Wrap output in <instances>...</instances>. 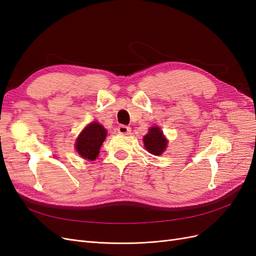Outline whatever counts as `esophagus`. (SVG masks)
<instances>
[{
    "label": "esophagus",
    "mask_w": 256,
    "mask_h": 256,
    "mask_svg": "<svg viewBox=\"0 0 256 256\" xmlns=\"http://www.w3.org/2000/svg\"><path fill=\"white\" fill-rule=\"evenodd\" d=\"M118 131L120 134H129L131 131V128L128 126H125V125H120L118 127Z\"/></svg>",
    "instance_id": "34e87169"
}]
</instances>
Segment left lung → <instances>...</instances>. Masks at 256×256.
Masks as SVG:
<instances>
[{"mask_svg": "<svg viewBox=\"0 0 256 256\" xmlns=\"http://www.w3.org/2000/svg\"><path fill=\"white\" fill-rule=\"evenodd\" d=\"M143 142L146 147V150L154 156H159L166 150L168 141L164 136V134L161 132L160 128L152 127L144 138Z\"/></svg>", "mask_w": 256, "mask_h": 256, "instance_id": "left-lung-1", "label": "left lung"}]
</instances>
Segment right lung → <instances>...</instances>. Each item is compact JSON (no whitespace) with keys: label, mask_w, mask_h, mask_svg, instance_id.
<instances>
[{"label":"right lung","mask_w":256,"mask_h":256,"mask_svg":"<svg viewBox=\"0 0 256 256\" xmlns=\"http://www.w3.org/2000/svg\"><path fill=\"white\" fill-rule=\"evenodd\" d=\"M106 136V129L98 122H92L84 128L79 138H76V150L82 158L95 160Z\"/></svg>","instance_id":"right-lung-1"}]
</instances>
